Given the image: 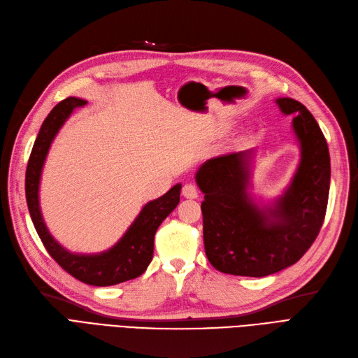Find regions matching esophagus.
Listing matches in <instances>:
<instances>
[{"instance_id":"obj_1","label":"esophagus","mask_w":358,"mask_h":358,"mask_svg":"<svg viewBox=\"0 0 358 358\" xmlns=\"http://www.w3.org/2000/svg\"><path fill=\"white\" fill-rule=\"evenodd\" d=\"M182 196L187 197V199H196V197L199 196V192H197L196 186H193V184H186V186L182 187Z\"/></svg>"}]
</instances>
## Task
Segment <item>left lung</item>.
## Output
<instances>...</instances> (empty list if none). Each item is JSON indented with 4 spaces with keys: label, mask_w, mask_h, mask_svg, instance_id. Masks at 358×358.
I'll use <instances>...</instances> for the list:
<instances>
[{
    "label": "left lung",
    "mask_w": 358,
    "mask_h": 358,
    "mask_svg": "<svg viewBox=\"0 0 358 358\" xmlns=\"http://www.w3.org/2000/svg\"><path fill=\"white\" fill-rule=\"evenodd\" d=\"M292 129L301 159L283 194L259 205L248 192L255 149L209 159L196 172L205 199L203 243L213 267L264 277L301 259L319 234L329 199L330 156L323 132L302 103L275 99Z\"/></svg>",
    "instance_id": "left-lung-1"
}]
</instances>
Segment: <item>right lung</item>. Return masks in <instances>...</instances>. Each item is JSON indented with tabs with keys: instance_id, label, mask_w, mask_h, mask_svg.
<instances>
[{
	"instance_id": "right-lung-1",
	"label": "right lung",
	"mask_w": 358,
	"mask_h": 358,
	"mask_svg": "<svg viewBox=\"0 0 358 358\" xmlns=\"http://www.w3.org/2000/svg\"><path fill=\"white\" fill-rule=\"evenodd\" d=\"M87 101L68 97L55 106L38 132L26 168L24 192L35 230L51 258L75 279L92 286H112L141 275L153 258V241L157 227L180 202L181 184L164 196L145 203L137 218L112 248L99 254H75L63 248L48 231L39 206V181L50 145L72 112Z\"/></svg>"
}]
</instances>
